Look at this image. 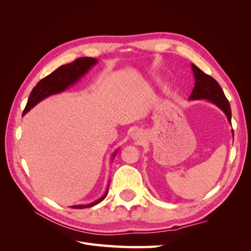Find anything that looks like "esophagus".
<instances>
[{
    "label": "esophagus",
    "instance_id": "1",
    "mask_svg": "<svg viewBox=\"0 0 251 251\" xmlns=\"http://www.w3.org/2000/svg\"><path fill=\"white\" fill-rule=\"evenodd\" d=\"M133 136H134V138H135V139H137L138 137H140V136L138 135V133H137V132H135V134H133Z\"/></svg>",
    "mask_w": 251,
    "mask_h": 251
}]
</instances>
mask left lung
Returning <instances> with one entry per match:
<instances>
[{"instance_id": "1", "label": "left lung", "mask_w": 251, "mask_h": 251, "mask_svg": "<svg viewBox=\"0 0 251 251\" xmlns=\"http://www.w3.org/2000/svg\"><path fill=\"white\" fill-rule=\"evenodd\" d=\"M194 76H195V88L189 96L191 100H208L216 103L225 114L228 121H231V109L228 100L223 92L222 88L220 87L218 81L211 77L210 75L204 73L196 65H192Z\"/></svg>"}]
</instances>
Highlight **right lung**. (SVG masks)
<instances>
[{"instance_id":"add662e5","label":"right lung","mask_w":251,"mask_h":251,"mask_svg":"<svg viewBox=\"0 0 251 251\" xmlns=\"http://www.w3.org/2000/svg\"><path fill=\"white\" fill-rule=\"evenodd\" d=\"M96 63L97 60L92 57H79L70 64L58 67L55 71H53L48 76L44 77L36 83V86L32 89L31 93L29 95L26 107L24 111H23V115L26 114L30 109L33 108L37 102L43 100L44 98H46L52 94L62 92V91L72 85V83L77 81L79 77L82 76ZM107 195L108 191L105 192L101 198L96 200L93 203L88 205H74L72 208L81 209L92 207L94 205L101 202L107 197Z\"/></svg>"}]
</instances>
